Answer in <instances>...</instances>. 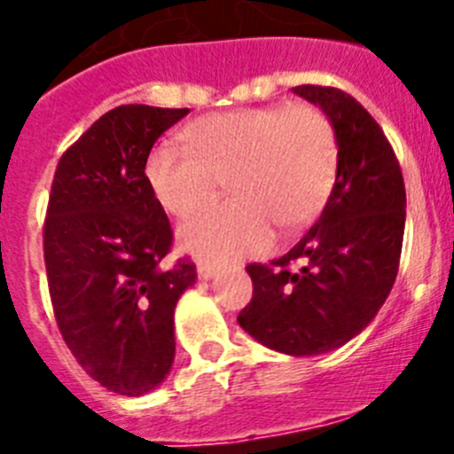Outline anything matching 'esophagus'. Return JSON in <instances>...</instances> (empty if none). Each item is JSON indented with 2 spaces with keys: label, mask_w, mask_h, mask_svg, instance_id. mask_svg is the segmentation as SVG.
Instances as JSON below:
<instances>
[{
  "label": "esophagus",
  "mask_w": 454,
  "mask_h": 454,
  "mask_svg": "<svg viewBox=\"0 0 454 454\" xmlns=\"http://www.w3.org/2000/svg\"><path fill=\"white\" fill-rule=\"evenodd\" d=\"M214 275H215V266H208V263H198L200 279H211Z\"/></svg>",
  "instance_id": "1"
}]
</instances>
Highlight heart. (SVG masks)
I'll use <instances>...</instances> for the list:
<instances>
[{"label": "heart", "mask_w": 454, "mask_h": 454, "mask_svg": "<svg viewBox=\"0 0 454 454\" xmlns=\"http://www.w3.org/2000/svg\"><path fill=\"white\" fill-rule=\"evenodd\" d=\"M186 147L161 143L145 177L170 215L186 218L218 195L230 177V202L207 208L179 231L186 252L227 263L272 246L275 227L295 231L320 214L336 179L339 143L330 118L311 104L236 108L192 120Z\"/></svg>", "instance_id": "obj_1"}]
</instances>
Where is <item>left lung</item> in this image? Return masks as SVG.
I'll return each mask as SVG.
<instances>
[{
    "mask_svg": "<svg viewBox=\"0 0 454 454\" xmlns=\"http://www.w3.org/2000/svg\"><path fill=\"white\" fill-rule=\"evenodd\" d=\"M323 108L339 143L334 188L318 223L284 256L246 268L254 284L239 325L270 350L311 356L368 327L391 293L404 236V182L380 124L352 95L295 86ZM300 262V269H291Z\"/></svg>",
    "mask_w": 454,
    "mask_h": 454,
    "instance_id": "left-lung-1",
    "label": "left lung"
}]
</instances>
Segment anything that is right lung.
<instances>
[{
	"label": "right lung",
	"mask_w": 454,
	"mask_h": 454,
	"mask_svg": "<svg viewBox=\"0 0 454 454\" xmlns=\"http://www.w3.org/2000/svg\"><path fill=\"white\" fill-rule=\"evenodd\" d=\"M188 108L124 104L61 156L47 207L51 307L63 340L108 391L143 395L175 362V307L198 279L168 263L172 230L145 177L163 131Z\"/></svg>",
	"instance_id": "1"
}]
</instances>
